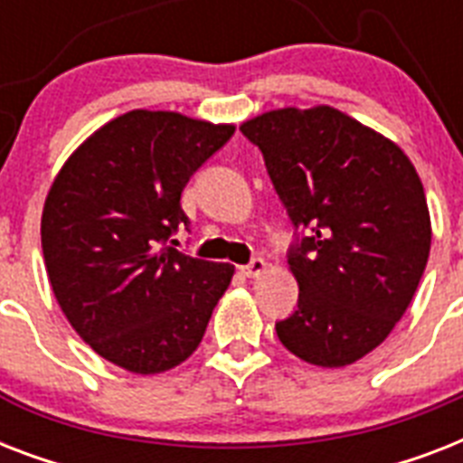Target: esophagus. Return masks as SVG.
<instances>
[{
    "label": "esophagus",
    "mask_w": 463,
    "mask_h": 463,
    "mask_svg": "<svg viewBox=\"0 0 463 463\" xmlns=\"http://www.w3.org/2000/svg\"><path fill=\"white\" fill-rule=\"evenodd\" d=\"M267 261L264 260H252L247 267H242V274L247 276V279H260V276L267 274Z\"/></svg>",
    "instance_id": "34e87169"
}]
</instances>
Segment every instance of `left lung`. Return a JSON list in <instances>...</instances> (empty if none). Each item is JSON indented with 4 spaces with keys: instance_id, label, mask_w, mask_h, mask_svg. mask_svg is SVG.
Masks as SVG:
<instances>
[{
    "instance_id": "left-lung-1",
    "label": "left lung",
    "mask_w": 463,
    "mask_h": 463,
    "mask_svg": "<svg viewBox=\"0 0 463 463\" xmlns=\"http://www.w3.org/2000/svg\"><path fill=\"white\" fill-rule=\"evenodd\" d=\"M240 132L312 231L288 257L300 298L276 334L309 365H353L416 296L432 240L423 182L399 144L331 105L261 112Z\"/></svg>"
}]
</instances>
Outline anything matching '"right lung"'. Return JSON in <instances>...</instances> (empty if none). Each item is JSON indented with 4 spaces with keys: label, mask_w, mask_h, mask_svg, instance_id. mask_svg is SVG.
Wrapping results in <instances>:
<instances>
[{
    "label": "right lung",
    "mask_w": 463,
    "mask_h": 463,
    "mask_svg": "<svg viewBox=\"0 0 463 463\" xmlns=\"http://www.w3.org/2000/svg\"><path fill=\"white\" fill-rule=\"evenodd\" d=\"M232 132L182 112L129 110L79 144L50 184L40 240L57 305L127 373L184 363L231 286L232 264L177 252L167 238L189 223L184 184Z\"/></svg>",
    "instance_id": "add662e5"
}]
</instances>
